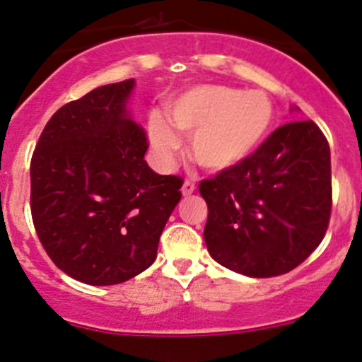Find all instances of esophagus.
<instances>
[{
	"instance_id": "1",
	"label": "esophagus",
	"mask_w": 362,
	"mask_h": 362,
	"mask_svg": "<svg viewBox=\"0 0 362 362\" xmlns=\"http://www.w3.org/2000/svg\"><path fill=\"white\" fill-rule=\"evenodd\" d=\"M194 191H196V184L192 180H185L184 185H182V194L184 196H191Z\"/></svg>"
}]
</instances>
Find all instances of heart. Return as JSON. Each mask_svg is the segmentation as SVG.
Listing matches in <instances>:
<instances>
[{
	"label": "heart",
	"instance_id": "obj_1",
	"mask_svg": "<svg viewBox=\"0 0 362 362\" xmlns=\"http://www.w3.org/2000/svg\"><path fill=\"white\" fill-rule=\"evenodd\" d=\"M166 116L168 119L151 114L147 124L151 146L159 158H170L180 146L175 127L191 136V156L197 165L226 171L241 165L264 142L274 107L264 91L199 85L171 98Z\"/></svg>",
	"mask_w": 362,
	"mask_h": 362
}]
</instances>
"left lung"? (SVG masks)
Wrapping results in <instances>:
<instances>
[{"label":"left lung","mask_w":362,"mask_h":362,"mask_svg":"<svg viewBox=\"0 0 362 362\" xmlns=\"http://www.w3.org/2000/svg\"><path fill=\"white\" fill-rule=\"evenodd\" d=\"M199 194L208 204L204 243L213 260L248 277L290 272L328 229V140L314 121L283 124L241 165L201 182Z\"/></svg>","instance_id":"8db88e82"}]
</instances>
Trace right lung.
Masks as SVG:
<instances>
[{"label":"right lung","instance_id":"1","mask_svg":"<svg viewBox=\"0 0 362 362\" xmlns=\"http://www.w3.org/2000/svg\"><path fill=\"white\" fill-rule=\"evenodd\" d=\"M135 79L98 86L52 116L30 159V213L53 264L111 286L151 267L180 201L182 178L158 175L128 111Z\"/></svg>","mask_w":362,"mask_h":362}]
</instances>
